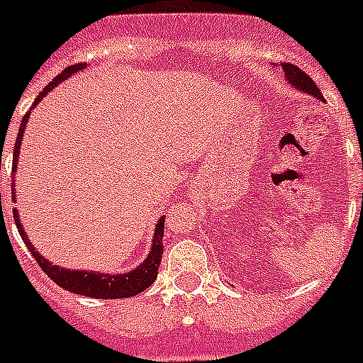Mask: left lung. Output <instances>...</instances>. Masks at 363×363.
Returning <instances> with one entry per match:
<instances>
[{
    "instance_id": "8db88e82",
    "label": "left lung",
    "mask_w": 363,
    "mask_h": 363,
    "mask_svg": "<svg viewBox=\"0 0 363 363\" xmlns=\"http://www.w3.org/2000/svg\"><path fill=\"white\" fill-rule=\"evenodd\" d=\"M281 70H284L285 79H287L289 84L293 85L294 89L302 91V93H306V95L315 96V99L325 100V96H323V93L319 91V87L313 84V79L309 78L304 70H300L298 67H294V65L291 63L281 65Z\"/></svg>"
}]
</instances>
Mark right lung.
<instances>
[{"mask_svg":"<svg viewBox=\"0 0 363 363\" xmlns=\"http://www.w3.org/2000/svg\"><path fill=\"white\" fill-rule=\"evenodd\" d=\"M85 69V63L72 65L69 69H65L61 74L55 76L52 82H50L46 87H44L38 96L35 99L33 106L28 113L23 115L22 125H20L18 138H16V143H14V160H13V172L16 173V162H18L20 147H22V138L23 132H26V125H28V119L31 111H33L35 106L48 95L50 91H54L63 79L70 78L72 74L79 72V70ZM13 199L16 201V194H14V182H13ZM14 223L18 228L20 237H22L23 244L28 246V250L31 252V255L35 257L40 268L44 272L48 274L50 279H54V284H57L59 287H63L65 291H70V293L82 294V296H91V298H128V296H135V294L143 293L149 285L155 284L156 276H158V267H160L162 253H164V244H162V237H164V216L158 220L155 228V235H152V244L151 250L147 253V257L143 259V263L140 267H135L130 272L123 274H106V272H95V270H76V268H63L59 264L50 263L48 259H44V255L35 250L33 242L29 240L28 233L23 231L22 222H20L18 211L13 208Z\"/></svg>","mask_w":363,"mask_h":363,"instance_id":"right-lung-1","label":"right lung"}]
</instances>
